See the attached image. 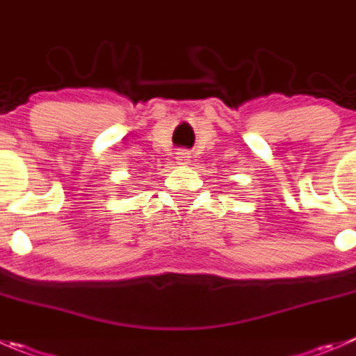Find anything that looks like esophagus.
Returning a JSON list of instances; mask_svg holds the SVG:
<instances>
[{"instance_id":"obj_1","label":"esophagus","mask_w":356,"mask_h":356,"mask_svg":"<svg viewBox=\"0 0 356 356\" xmlns=\"http://www.w3.org/2000/svg\"><path fill=\"white\" fill-rule=\"evenodd\" d=\"M177 163L179 165H188L189 163V158H191V153H189L188 149H181V151H177Z\"/></svg>"}]
</instances>
